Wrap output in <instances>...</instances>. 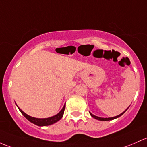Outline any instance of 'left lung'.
I'll return each instance as SVG.
<instances>
[{
	"instance_id": "1",
	"label": "left lung",
	"mask_w": 147,
	"mask_h": 147,
	"mask_svg": "<svg viewBox=\"0 0 147 147\" xmlns=\"http://www.w3.org/2000/svg\"><path fill=\"white\" fill-rule=\"evenodd\" d=\"M127 110H125V111H124L122 113H121L120 115H119L115 116V117H109V118H103V117H98V116L94 115H93V114H92V113H90V115H91L92 117H93V118H95V119H98V120H100V121H108V120H112V119H115V118H117V117H120V116L122 115H123L124 113H125V112L127 111Z\"/></svg>"
}]
</instances>
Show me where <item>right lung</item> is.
<instances>
[{
  "mask_svg": "<svg viewBox=\"0 0 147 147\" xmlns=\"http://www.w3.org/2000/svg\"><path fill=\"white\" fill-rule=\"evenodd\" d=\"M65 106L66 105H64V106L63 107L62 110L59 112L57 115L53 116V117H48V118H44V119H40V118H35V117H32L29 116L28 115H27L26 113H24L22 110L18 107V109L20 110V111L21 112L22 115H24V117H25L27 119H28L30 122L34 124V125H37V126H48V125H51L52 124L55 123V122H58L59 120L61 119V117H63V113H64L65 110Z\"/></svg>",
  "mask_w": 147,
  "mask_h": 147,
  "instance_id": "1",
  "label": "right lung"
}]
</instances>
